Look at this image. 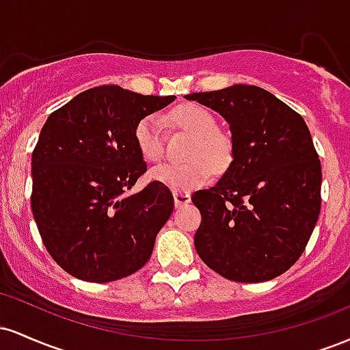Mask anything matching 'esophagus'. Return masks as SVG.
<instances>
[{
    "instance_id": "esophagus-1",
    "label": "esophagus",
    "mask_w": 350,
    "mask_h": 350,
    "mask_svg": "<svg viewBox=\"0 0 350 350\" xmlns=\"http://www.w3.org/2000/svg\"><path fill=\"white\" fill-rule=\"evenodd\" d=\"M174 204L176 207H183V206H187L189 202H191V196L187 194V192H174Z\"/></svg>"
}]
</instances>
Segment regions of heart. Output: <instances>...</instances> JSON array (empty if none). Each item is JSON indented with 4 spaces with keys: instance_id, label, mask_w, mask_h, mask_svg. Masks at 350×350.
I'll use <instances>...</instances> for the list:
<instances>
[{
    "instance_id": "b5f03b06",
    "label": "heart",
    "mask_w": 350,
    "mask_h": 350,
    "mask_svg": "<svg viewBox=\"0 0 350 350\" xmlns=\"http://www.w3.org/2000/svg\"><path fill=\"white\" fill-rule=\"evenodd\" d=\"M176 130L191 135L194 142L186 152L187 163L166 164L150 171V179L161 183L176 192L194 191L212 178V171L224 172L234 158V143L219 130L215 115L198 103H184L167 115ZM135 144L146 163H159L164 158V136L161 120L146 115L135 124Z\"/></svg>"
}]
</instances>
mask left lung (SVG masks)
<instances>
[{
	"label": "left lung",
	"instance_id": "1",
	"mask_svg": "<svg viewBox=\"0 0 350 350\" xmlns=\"http://www.w3.org/2000/svg\"><path fill=\"white\" fill-rule=\"evenodd\" d=\"M186 98L219 111L234 143L226 174L192 194L200 260L237 283L276 278L303 255L321 211L323 171L303 116L242 83Z\"/></svg>",
	"mask_w": 350,
	"mask_h": 350
}]
</instances>
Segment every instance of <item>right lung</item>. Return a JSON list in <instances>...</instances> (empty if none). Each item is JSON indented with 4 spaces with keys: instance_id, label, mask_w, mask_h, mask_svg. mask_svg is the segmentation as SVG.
I'll list each match as a JSON object with an SVG mask.
<instances>
[{
    "instance_id": "obj_1",
    "label": "right lung",
    "mask_w": 350,
    "mask_h": 350,
    "mask_svg": "<svg viewBox=\"0 0 350 350\" xmlns=\"http://www.w3.org/2000/svg\"><path fill=\"white\" fill-rule=\"evenodd\" d=\"M174 98L94 87L44 123L33 151L31 208L44 247L69 275L108 283L150 260L174 199L156 180L126 194L146 172L133 130Z\"/></svg>"
}]
</instances>
